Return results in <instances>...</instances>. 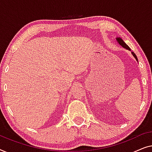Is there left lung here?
<instances>
[{"label":"left lung","instance_id":"1","mask_svg":"<svg viewBox=\"0 0 152 152\" xmlns=\"http://www.w3.org/2000/svg\"><path fill=\"white\" fill-rule=\"evenodd\" d=\"M116 40L117 42H118V43L120 45H121L122 47H123V48H124L125 49H126V50H129V51H131V49L129 48V47L126 44L125 42L123 41V40L122 39V38H121V37H117V38H116ZM132 52V54L133 55V56H134V58H135V59L136 60V61L138 62V61L137 56H136V54H134V53L133 52Z\"/></svg>","mask_w":152,"mask_h":152}]
</instances>
